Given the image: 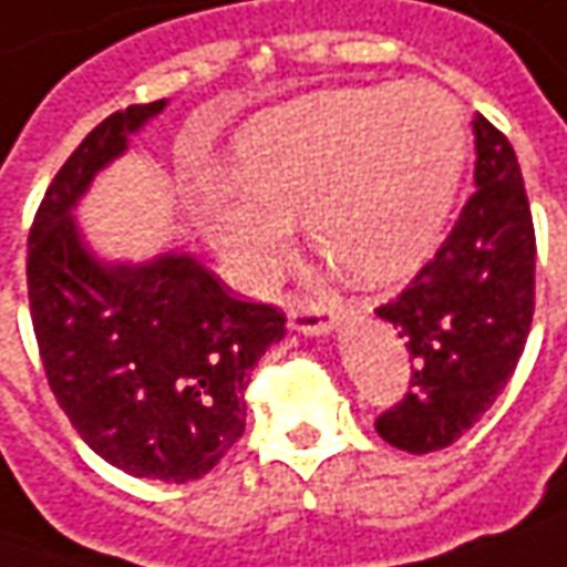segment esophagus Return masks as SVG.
I'll use <instances>...</instances> for the list:
<instances>
[{
	"label": "esophagus",
	"instance_id": "1",
	"mask_svg": "<svg viewBox=\"0 0 567 567\" xmlns=\"http://www.w3.org/2000/svg\"><path fill=\"white\" fill-rule=\"evenodd\" d=\"M285 315H288V327L305 337H327L337 327V315L323 305H305V301L291 298L285 305Z\"/></svg>",
	"mask_w": 567,
	"mask_h": 567
}]
</instances>
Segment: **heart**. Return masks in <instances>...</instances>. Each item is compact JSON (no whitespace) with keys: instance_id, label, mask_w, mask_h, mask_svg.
<instances>
[{"instance_id":"1","label":"heart","mask_w":567,"mask_h":567,"mask_svg":"<svg viewBox=\"0 0 567 567\" xmlns=\"http://www.w3.org/2000/svg\"><path fill=\"white\" fill-rule=\"evenodd\" d=\"M468 159V121L443 85H375L256 117L237 176L202 195L215 250L250 285L269 282L305 215L315 250L352 282L404 279L436 250Z\"/></svg>"}]
</instances>
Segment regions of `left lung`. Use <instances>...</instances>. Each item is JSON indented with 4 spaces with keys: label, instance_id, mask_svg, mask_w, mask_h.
<instances>
[{
    "label": "left lung",
    "instance_id": "obj_1",
    "mask_svg": "<svg viewBox=\"0 0 567 567\" xmlns=\"http://www.w3.org/2000/svg\"><path fill=\"white\" fill-rule=\"evenodd\" d=\"M475 195L440 252L379 317L414 359L408 398L379 416L394 450L452 446L507 388L526 347L536 288V234L511 141L475 117Z\"/></svg>",
    "mask_w": 567,
    "mask_h": 567
}]
</instances>
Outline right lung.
<instances>
[{
  "label": "right lung",
  "instance_id": "obj_1",
  "mask_svg": "<svg viewBox=\"0 0 567 567\" xmlns=\"http://www.w3.org/2000/svg\"><path fill=\"white\" fill-rule=\"evenodd\" d=\"M166 105L109 115L60 166L28 234V301L53 398L85 446L124 475L185 484L244 436V391L285 317L230 298L192 252L134 262L85 240L80 202Z\"/></svg>",
  "mask_w": 567,
  "mask_h": 567
}]
</instances>
